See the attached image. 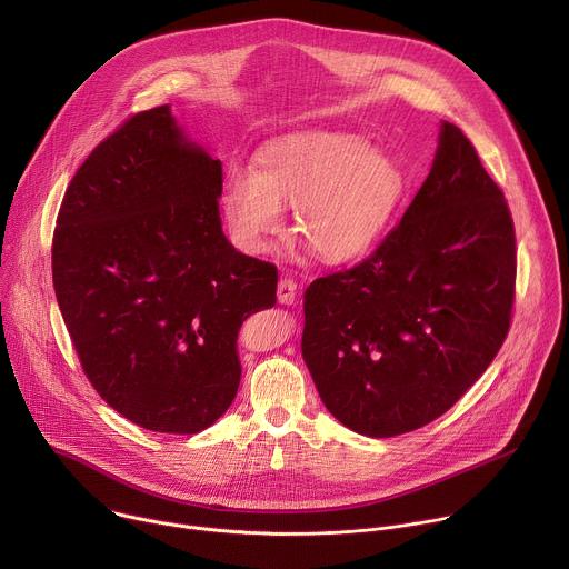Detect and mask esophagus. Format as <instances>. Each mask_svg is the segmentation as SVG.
I'll return each mask as SVG.
<instances>
[{
	"label": "esophagus",
	"instance_id": "obj_1",
	"mask_svg": "<svg viewBox=\"0 0 569 569\" xmlns=\"http://www.w3.org/2000/svg\"><path fill=\"white\" fill-rule=\"evenodd\" d=\"M295 290H297V283L292 279H279L277 283V299L281 303H292L295 301Z\"/></svg>",
	"mask_w": 569,
	"mask_h": 569
}]
</instances>
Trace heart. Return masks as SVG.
Segmentation results:
<instances>
[{
  "instance_id": "1",
  "label": "heart",
  "mask_w": 569,
  "mask_h": 569,
  "mask_svg": "<svg viewBox=\"0 0 569 569\" xmlns=\"http://www.w3.org/2000/svg\"><path fill=\"white\" fill-rule=\"evenodd\" d=\"M402 196L396 161L351 132H303L268 143L254 171L233 167L220 204L240 250L263 254L283 231L286 207L295 231L327 263L367 252Z\"/></svg>"
}]
</instances>
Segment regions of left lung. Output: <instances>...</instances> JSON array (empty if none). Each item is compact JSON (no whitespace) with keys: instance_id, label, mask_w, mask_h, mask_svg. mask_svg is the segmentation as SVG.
I'll list each match as a JSON object with an SVG mask.
<instances>
[{"instance_id":"obj_1","label":"left lung","mask_w":569,"mask_h":569,"mask_svg":"<svg viewBox=\"0 0 569 569\" xmlns=\"http://www.w3.org/2000/svg\"><path fill=\"white\" fill-rule=\"evenodd\" d=\"M516 229L475 146L443 121L430 176L362 263L303 292L301 356L327 410L387 439L448 412L498 356Z\"/></svg>"}]
</instances>
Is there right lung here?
<instances>
[{"label": "right lung", "instance_id": "right-lung-1", "mask_svg": "<svg viewBox=\"0 0 569 569\" xmlns=\"http://www.w3.org/2000/svg\"><path fill=\"white\" fill-rule=\"evenodd\" d=\"M222 164L171 108L126 119L71 178L53 290L92 387L128 421L196 435L231 405L238 329L277 303V268L222 233Z\"/></svg>", "mask_w": 569, "mask_h": 569}]
</instances>
